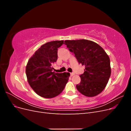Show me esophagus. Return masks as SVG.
I'll list each match as a JSON object with an SVG mask.
<instances>
[{"instance_id":"obj_1","label":"esophagus","mask_w":131,"mask_h":131,"mask_svg":"<svg viewBox=\"0 0 131 131\" xmlns=\"http://www.w3.org/2000/svg\"><path fill=\"white\" fill-rule=\"evenodd\" d=\"M74 75H75V73H70V76L73 77V76H74Z\"/></svg>"}]
</instances>
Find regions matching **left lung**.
<instances>
[{
	"label": "left lung",
	"mask_w": 131,
	"mask_h": 131,
	"mask_svg": "<svg viewBox=\"0 0 131 131\" xmlns=\"http://www.w3.org/2000/svg\"><path fill=\"white\" fill-rule=\"evenodd\" d=\"M65 45L74 52L79 64L85 66V72L80 75L81 82L77 89L89 97L97 96L104 90L111 75L110 58L96 42L80 40H66Z\"/></svg>",
	"instance_id": "left-lung-1"
}]
</instances>
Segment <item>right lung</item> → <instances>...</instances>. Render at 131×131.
Returning <instances> with one entry per match:
<instances>
[{
    "instance_id": "obj_1",
    "label": "right lung",
    "mask_w": 131,
    "mask_h": 131,
    "mask_svg": "<svg viewBox=\"0 0 131 131\" xmlns=\"http://www.w3.org/2000/svg\"><path fill=\"white\" fill-rule=\"evenodd\" d=\"M63 40L45 43L35 51L28 61L26 73L30 86L39 96L52 98L64 90L68 82L69 73L53 72L52 65L57 60L58 48Z\"/></svg>"
}]
</instances>
